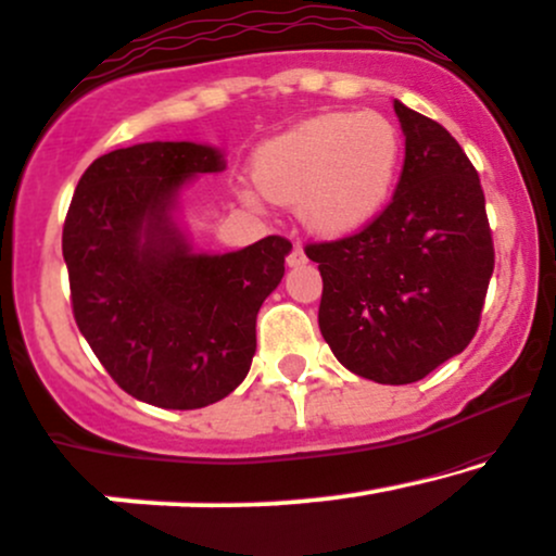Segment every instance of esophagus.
Wrapping results in <instances>:
<instances>
[{"label": "esophagus", "instance_id": "1", "mask_svg": "<svg viewBox=\"0 0 556 556\" xmlns=\"http://www.w3.org/2000/svg\"><path fill=\"white\" fill-rule=\"evenodd\" d=\"M286 262H289V267H299V265H304V262H307V254H304L302 244L291 247V252H289V257H286Z\"/></svg>", "mask_w": 556, "mask_h": 556}]
</instances>
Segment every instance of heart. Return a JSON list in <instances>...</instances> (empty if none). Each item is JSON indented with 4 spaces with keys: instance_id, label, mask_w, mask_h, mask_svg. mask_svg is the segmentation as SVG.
<instances>
[{
    "instance_id": "obj_1",
    "label": "heart",
    "mask_w": 556,
    "mask_h": 556,
    "mask_svg": "<svg viewBox=\"0 0 556 556\" xmlns=\"http://www.w3.org/2000/svg\"><path fill=\"white\" fill-rule=\"evenodd\" d=\"M399 167L396 128L378 112L312 117L267 141L254 180L267 199L299 204L304 226L352 233L383 210Z\"/></svg>"
}]
</instances>
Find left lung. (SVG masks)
I'll list each match as a JSON object with an SVG mask.
<instances>
[{"label": "left lung", "instance_id": "obj_1", "mask_svg": "<svg viewBox=\"0 0 556 556\" xmlns=\"http://www.w3.org/2000/svg\"><path fill=\"white\" fill-rule=\"evenodd\" d=\"M404 165L380 215L304 247L323 276L317 323L346 370L404 386L470 344L494 273L485 197L457 139L394 102Z\"/></svg>", "mask_w": 556, "mask_h": 556}]
</instances>
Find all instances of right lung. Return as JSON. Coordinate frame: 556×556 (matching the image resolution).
I'll return each mask as SVG.
<instances>
[{
  "mask_svg": "<svg viewBox=\"0 0 556 556\" xmlns=\"http://www.w3.org/2000/svg\"><path fill=\"white\" fill-rule=\"evenodd\" d=\"M223 167L191 141L115 149L86 167L62 226L78 330L110 378L154 407H207L247 378L257 312L286 273L283 236L228 254H194L180 236V186Z\"/></svg>",
  "mask_w": 556,
  "mask_h": 556,
  "instance_id": "1",
  "label": "right lung"
}]
</instances>
